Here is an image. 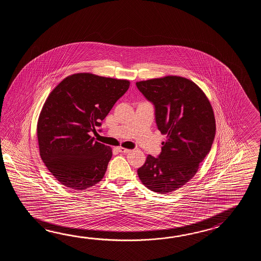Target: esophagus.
<instances>
[{
    "label": "esophagus",
    "instance_id": "34e87169",
    "mask_svg": "<svg viewBox=\"0 0 261 261\" xmlns=\"http://www.w3.org/2000/svg\"><path fill=\"white\" fill-rule=\"evenodd\" d=\"M117 151L120 152V153H128L130 150L128 149V148H124L122 146H118L117 147Z\"/></svg>",
    "mask_w": 261,
    "mask_h": 261
}]
</instances>
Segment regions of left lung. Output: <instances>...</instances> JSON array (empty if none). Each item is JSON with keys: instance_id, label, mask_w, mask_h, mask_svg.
Masks as SVG:
<instances>
[{"instance_id": "1", "label": "left lung", "mask_w": 261, "mask_h": 261, "mask_svg": "<svg viewBox=\"0 0 261 261\" xmlns=\"http://www.w3.org/2000/svg\"><path fill=\"white\" fill-rule=\"evenodd\" d=\"M139 90L155 106V122L166 141L159 158L148 155L138 169L147 189L168 194L194 176L211 150L216 118L210 100L188 78L167 75L136 82Z\"/></svg>"}]
</instances>
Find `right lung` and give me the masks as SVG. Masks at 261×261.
Masks as SVG:
<instances>
[{"label":"right lung","mask_w":261,"mask_h":261,"mask_svg":"<svg viewBox=\"0 0 261 261\" xmlns=\"http://www.w3.org/2000/svg\"><path fill=\"white\" fill-rule=\"evenodd\" d=\"M129 84L78 72L50 92L37 121V138L42 161L61 185L84 190L101 181L112 148L94 141L90 133H96Z\"/></svg>","instance_id":"obj_1"}]
</instances>
